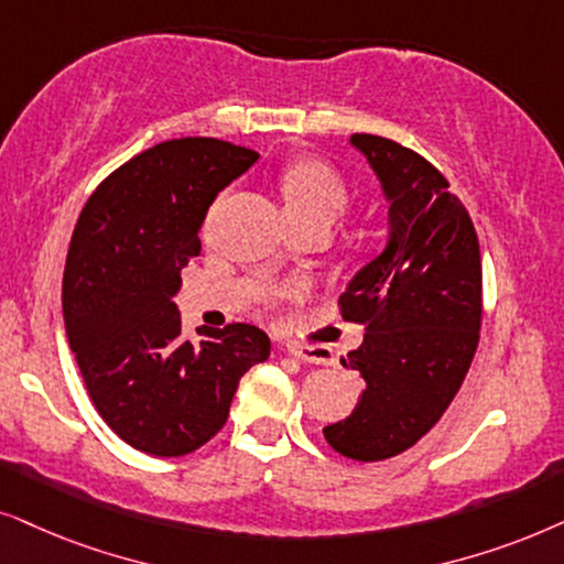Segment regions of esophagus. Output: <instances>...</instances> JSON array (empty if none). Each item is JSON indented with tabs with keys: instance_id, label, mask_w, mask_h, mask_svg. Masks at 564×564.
<instances>
[{
	"instance_id": "obj_1",
	"label": "esophagus",
	"mask_w": 564,
	"mask_h": 564,
	"mask_svg": "<svg viewBox=\"0 0 564 564\" xmlns=\"http://www.w3.org/2000/svg\"><path fill=\"white\" fill-rule=\"evenodd\" d=\"M286 350H289V356L304 360V364H317V366H329V364H333V356H329L325 348H317V345L289 343Z\"/></svg>"
}]
</instances>
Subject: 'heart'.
<instances>
[{
  "mask_svg": "<svg viewBox=\"0 0 564 564\" xmlns=\"http://www.w3.org/2000/svg\"><path fill=\"white\" fill-rule=\"evenodd\" d=\"M281 193L294 224H333L350 208V187L340 172L325 162L304 160L281 177Z\"/></svg>",
  "mask_w": 564,
  "mask_h": 564,
  "instance_id": "b5f03b06",
  "label": "heart"
}]
</instances>
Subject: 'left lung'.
<instances>
[{
  "label": "left lung",
  "mask_w": 564,
  "mask_h": 564,
  "mask_svg": "<svg viewBox=\"0 0 564 564\" xmlns=\"http://www.w3.org/2000/svg\"><path fill=\"white\" fill-rule=\"evenodd\" d=\"M389 200V242L340 296L343 319L366 327L343 358L364 394L327 444L352 462L408 452L438 423L467 377L482 325L475 224L448 180L392 139L352 133Z\"/></svg>",
  "instance_id": "1"
}]
</instances>
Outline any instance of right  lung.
Here are the masks:
<instances>
[{"instance_id": "right-lung-1", "label": "right lung", "mask_w": 564, "mask_h": 564, "mask_svg": "<svg viewBox=\"0 0 564 564\" xmlns=\"http://www.w3.org/2000/svg\"><path fill=\"white\" fill-rule=\"evenodd\" d=\"M221 139L162 141L102 180L64 268V325L100 417L152 456H185L229 417L239 379L270 356L260 327H198L185 340L172 296L198 258L208 206L258 162Z\"/></svg>"}]
</instances>
